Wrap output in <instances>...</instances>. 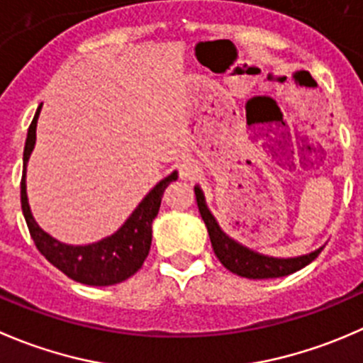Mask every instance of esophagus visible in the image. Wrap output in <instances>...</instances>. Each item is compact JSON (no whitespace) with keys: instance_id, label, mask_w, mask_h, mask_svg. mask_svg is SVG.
Segmentation results:
<instances>
[{"instance_id":"1","label":"esophagus","mask_w":363,"mask_h":363,"mask_svg":"<svg viewBox=\"0 0 363 363\" xmlns=\"http://www.w3.org/2000/svg\"><path fill=\"white\" fill-rule=\"evenodd\" d=\"M179 174L184 181H196L200 177V167L196 163H191V161H186V163L181 164Z\"/></svg>"}]
</instances>
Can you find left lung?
I'll list each match as a JSON object with an SVG mask.
<instances>
[{"instance_id": "obj_1", "label": "left lung", "mask_w": 363, "mask_h": 363, "mask_svg": "<svg viewBox=\"0 0 363 363\" xmlns=\"http://www.w3.org/2000/svg\"><path fill=\"white\" fill-rule=\"evenodd\" d=\"M196 203H199L200 216H202L203 223H206L207 232H209L211 245H213L214 253L220 259V262L227 267L228 271L235 273L245 279H279V277H287L291 273H296L301 267L311 264L315 257L321 253L323 246L318 250L305 255L298 257H271L264 255V253L255 252V250L248 248V246L241 245L235 241L234 238L227 234L223 228L220 227L218 220L211 209L207 207L206 195H203L202 188L199 184L195 186Z\"/></svg>"}]
</instances>
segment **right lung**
Returning <instances> with one entry per match:
<instances>
[{
  "label": "right lung",
  "mask_w": 363,
  "mask_h": 363,
  "mask_svg": "<svg viewBox=\"0 0 363 363\" xmlns=\"http://www.w3.org/2000/svg\"><path fill=\"white\" fill-rule=\"evenodd\" d=\"M40 108L42 104L38 106L33 122L28 129L23 154V181H21V206H23L24 220L30 228L31 239L37 245L38 252L52 266L58 267L62 273L76 282L96 287L124 282L129 277L135 275L149 255L150 242H152V221L160 213L164 189L170 182L177 181V170L161 179L143 196L142 202L129 214L128 220L111 235H106L96 242H88V245H69V242L58 241L37 223L31 214L26 191V168L35 149V142H37V122Z\"/></svg>",
  "instance_id": "add662e5"
}]
</instances>
